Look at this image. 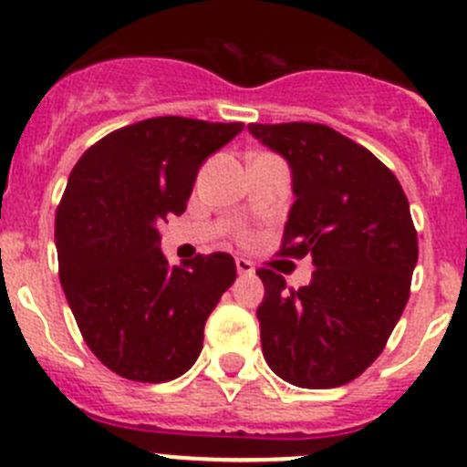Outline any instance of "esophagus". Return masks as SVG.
<instances>
[{
	"label": "esophagus",
	"instance_id": "esophagus-1",
	"mask_svg": "<svg viewBox=\"0 0 467 467\" xmlns=\"http://www.w3.org/2000/svg\"><path fill=\"white\" fill-rule=\"evenodd\" d=\"M234 265H237L239 275H253V274H255V266H253V262L246 260V257H237V260H234Z\"/></svg>",
	"mask_w": 467,
	"mask_h": 467
}]
</instances>
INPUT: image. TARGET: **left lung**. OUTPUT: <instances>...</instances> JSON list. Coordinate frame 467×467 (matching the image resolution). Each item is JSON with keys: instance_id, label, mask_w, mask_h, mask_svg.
Instances as JSON below:
<instances>
[{"instance_id": "obj_1", "label": "left lung", "mask_w": 467, "mask_h": 467, "mask_svg": "<svg viewBox=\"0 0 467 467\" xmlns=\"http://www.w3.org/2000/svg\"><path fill=\"white\" fill-rule=\"evenodd\" d=\"M248 132L292 169L280 255L315 265L298 289L257 269L262 354L292 386H344L379 358L409 301L418 265L409 198L386 164L333 128L251 123Z\"/></svg>"}]
</instances>
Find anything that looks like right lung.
I'll list each match as a JSON object with an SVG mask.
<instances>
[{"label": "right lung", "instance_id": "obj_1", "mask_svg": "<svg viewBox=\"0 0 467 467\" xmlns=\"http://www.w3.org/2000/svg\"><path fill=\"white\" fill-rule=\"evenodd\" d=\"M244 123L161 116L107 134L81 155L57 210L58 275L88 348L119 377H182L237 278L228 253L171 266L160 225L187 207L198 169Z\"/></svg>", "mask_w": 467, "mask_h": 467}]
</instances>
